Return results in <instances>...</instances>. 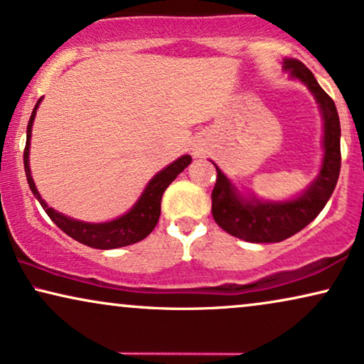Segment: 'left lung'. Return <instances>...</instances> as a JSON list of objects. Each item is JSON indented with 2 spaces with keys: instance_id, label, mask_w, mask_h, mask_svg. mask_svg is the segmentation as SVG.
I'll return each instance as SVG.
<instances>
[{
  "instance_id": "obj_1",
  "label": "left lung",
  "mask_w": 364,
  "mask_h": 364,
  "mask_svg": "<svg viewBox=\"0 0 364 364\" xmlns=\"http://www.w3.org/2000/svg\"><path fill=\"white\" fill-rule=\"evenodd\" d=\"M282 68L292 80L306 85L318 102L323 117L324 155L318 177L299 196L287 200H262L254 193L245 196L214 164L217 181L212 191V215L225 232L247 242H281L304 229L324 209L341 168V127L333 98L299 60L284 58Z\"/></svg>"
}]
</instances>
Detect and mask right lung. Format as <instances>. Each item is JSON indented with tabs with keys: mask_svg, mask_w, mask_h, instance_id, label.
Instances as JSON below:
<instances>
[{
	"mask_svg": "<svg viewBox=\"0 0 364 364\" xmlns=\"http://www.w3.org/2000/svg\"><path fill=\"white\" fill-rule=\"evenodd\" d=\"M41 100H43V98H40V100L36 102V105L31 112L30 122H28L26 147H25V154H23V162H25L28 186H30L33 196L36 197L46 214L50 215V219L72 239L88 245V247H95V249L125 247V245L135 244L139 242V240L147 237L159 223L160 200H162L165 188L171 186L172 181H176L178 173H181L183 168L192 162L191 155H182V157L173 160L171 165H167V167L162 168V171L155 173V176L150 178L147 186H145L144 192H141V196L139 197V200L135 202L134 207H132L130 210H127L125 214L117 217V219L108 220V223H97V224L77 220L73 219V217L61 214V212L55 210L53 207L46 204V202L41 199L40 192H38V188L35 186V181H33L31 177V168H30L31 129H33V120H35V115H36V108L41 103Z\"/></svg>",
	"mask_w": 364,
	"mask_h": 364,
	"instance_id": "add662e5",
	"label": "right lung"
}]
</instances>
